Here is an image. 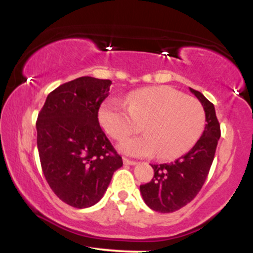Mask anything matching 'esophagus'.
Segmentation results:
<instances>
[{
  "mask_svg": "<svg viewBox=\"0 0 253 253\" xmlns=\"http://www.w3.org/2000/svg\"><path fill=\"white\" fill-rule=\"evenodd\" d=\"M123 161H124V164L125 165H135L136 164V162L130 161V159H127V158H124Z\"/></svg>",
  "mask_w": 253,
  "mask_h": 253,
  "instance_id": "34e87169",
  "label": "esophagus"
}]
</instances>
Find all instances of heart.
I'll return each mask as SVG.
<instances>
[{"mask_svg":"<svg viewBox=\"0 0 253 253\" xmlns=\"http://www.w3.org/2000/svg\"><path fill=\"white\" fill-rule=\"evenodd\" d=\"M126 104L107 100L98 110L101 126L115 140L143 130L145 135L124 140L121 152L135 157L155 155L172 161L193 149L205 132L207 118L200 101L167 85L133 91Z\"/></svg>","mask_w":253,"mask_h":253,"instance_id":"obj_1","label":"heart"}]
</instances>
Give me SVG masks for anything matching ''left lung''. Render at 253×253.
I'll list each match as a JSON object with an SVG mask.
<instances>
[{"instance_id": "8db88e82", "label": "left lung", "mask_w": 253, "mask_h": 253, "mask_svg": "<svg viewBox=\"0 0 253 253\" xmlns=\"http://www.w3.org/2000/svg\"><path fill=\"white\" fill-rule=\"evenodd\" d=\"M206 110L205 132L195 146L173 163L152 165L155 176L140 185L145 203L159 213H172L184 207L201 190L213 163L220 139V125L214 104L190 88Z\"/></svg>"}]
</instances>
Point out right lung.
<instances>
[{"label": "right lung", "mask_w": 253, "mask_h": 253, "mask_svg": "<svg viewBox=\"0 0 253 253\" xmlns=\"http://www.w3.org/2000/svg\"><path fill=\"white\" fill-rule=\"evenodd\" d=\"M112 81L84 76L48 94L37 120V144L46 181L75 208L102 199L123 158L98 124Z\"/></svg>", "instance_id": "right-lung-1"}]
</instances>
